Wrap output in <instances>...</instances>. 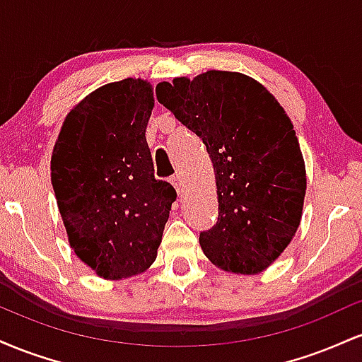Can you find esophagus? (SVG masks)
Listing matches in <instances>:
<instances>
[{"label":"esophagus","mask_w":362,"mask_h":362,"mask_svg":"<svg viewBox=\"0 0 362 362\" xmlns=\"http://www.w3.org/2000/svg\"><path fill=\"white\" fill-rule=\"evenodd\" d=\"M170 182H172V185L175 187L177 194L180 195L182 194V175H180V173H175V175L170 177Z\"/></svg>","instance_id":"esophagus-1"}]
</instances>
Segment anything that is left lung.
Returning a JSON list of instances; mask_svg holds the SVG:
<instances>
[{
	"instance_id": "obj_1",
	"label": "left lung",
	"mask_w": 362,
	"mask_h": 362,
	"mask_svg": "<svg viewBox=\"0 0 362 362\" xmlns=\"http://www.w3.org/2000/svg\"><path fill=\"white\" fill-rule=\"evenodd\" d=\"M156 98L202 139L213 161L219 214L199 235L202 252L228 272L267 269L300 226L306 190L284 109L260 83L230 71L163 81Z\"/></svg>"
}]
</instances>
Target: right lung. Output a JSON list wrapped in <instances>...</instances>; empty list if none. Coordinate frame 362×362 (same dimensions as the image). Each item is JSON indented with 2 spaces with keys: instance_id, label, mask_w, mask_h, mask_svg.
<instances>
[{
  "instance_id": "add662e5",
  "label": "right lung",
  "mask_w": 362,
  "mask_h": 362,
  "mask_svg": "<svg viewBox=\"0 0 362 362\" xmlns=\"http://www.w3.org/2000/svg\"><path fill=\"white\" fill-rule=\"evenodd\" d=\"M153 105L149 83H109L69 112L54 146L52 187L69 245L105 279L155 262L177 199L153 173L144 136Z\"/></svg>"
}]
</instances>
